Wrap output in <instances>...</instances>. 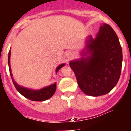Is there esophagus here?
<instances>
[{"mask_svg": "<svg viewBox=\"0 0 131 131\" xmlns=\"http://www.w3.org/2000/svg\"><path fill=\"white\" fill-rule=\"evenodd\" d=\"M65 56L66 57L67 60L69 61L73 57V54L72 52L70 51V50H68V51L66 52V53H65Z\"/></svg>", "mask_w": 131, "mask_h": 131, "instance_id": "34e87169", "label": "esophagus"}]
</instances>
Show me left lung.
<instances>
[{
  "mask_svg": "<svg viewBox=\"0 0 131 131\" xmlns=\"http://www.w3.org/2000/svg\"><path fill=\"white\" fill-rule=\"evenodd\" d=\"M86 52L69 66L75 74L80 89L85 94L98 96L110 92L117 83L122 68V48L110 25L100 26L95 39L90 35L86 40Z\"/></svg>",
  "mask_w": 131,
  "mask_h": 131,
  "instance_id": "obj_1",
  "label": "left lung"
}]
</instances>
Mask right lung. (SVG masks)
I'll use <instances>...</instances> for the list:
<instances>
[{
	"instance_id": "right-lung-1",
	"label": "right lung",
	"mask_w": 131,
	"mask_h": 131,
	"mask_svg": "<svg viewBox=\"0 0 131 131\" xmlns=\"http://www.w3.org/2000/svg\"><path fill=\"white\" fill-rule=\"evenodd\" d=\"M10 54L11 52L10 50L9 51L8 53V66H9V70H10V76L12 77V80L13 81L15 87L17 89V91L25 97L26 98L29 99L32 101H45L46 100H48L50 98H51L54 94L55 93L56 89V83L51 84L50 86L45 87L43 89L39 90V91H33V90H31V89H26V88L22 87V86H19L16 82L14 81L13 77H12V74L11 68H10ZM65 63L60 65L57 68H56V73L58 71L59 69L63 66H64Z\"/></svg>"
}]
</instances>
